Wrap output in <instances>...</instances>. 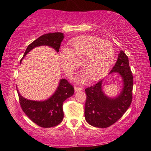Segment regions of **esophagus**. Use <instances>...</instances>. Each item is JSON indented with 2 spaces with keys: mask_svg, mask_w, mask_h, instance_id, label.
I'll return each mask as SVG.
<instances>
[{
  "mask_svg": "<svg viewBox=\"0 0 151 151\" xmlns=\"http://www.w3.org/2000/svg\"><path fill=\"white\" fill-rule=\"evenodd\" d=\"M83 90V88H79V87H74V91L75 92H78V91H80Z\"/></svg>",
  "mask_w": 151,
  "mask_h": 151,
  "instance_id": "esophagus-1",
  "label": "esophagus"
}]
</instances>
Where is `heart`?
<instances>
[{"label":"heart","mask_w":151,"mask_h":151,"mask_svg":"<svg viewBox=\"0 0 151 151\" xmlns=\"http://www.w3.org/2000/svg\"><path fill=\"white\" fill-rule=\"evenodd\" d=\"M70 48H62L59 58L62 69L70 76L81 65L83 71L74 78L83 83L88 79L96 81L104 77L112 66L115 51L112 44L93 36H80L68 42Z\"/></svg>","instance_id":"obj_1"}]
</instances>
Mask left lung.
Segmentation results:
<instances>
[{
    "label": "left lung",
    "mask_w": 151,
    "mask_h": 151,
    "mask_svg": "<svg viewBox=\"0 0 151 151\" xmlns=\"http://www.w3.org/2000/svg\"><path fill=\"white\" fill-rule=\"evenodd\" d=\"M118 73L122 78L123 88L116 97L107 96L102 90L103 80L85 89L87 95L85 118L91 126L107 128L118 121L130 106L132 101L133 76L129 58L120 50L118 59L110 73Z\"/></svg>",
    "instance_id": "left-lung-1"
}]
</instances>
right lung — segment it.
<instances>
[{
    "label": "right lung",
    "instance_id": "add662e5",
    "mask_svg": "<svg viewBox=\"0 0 151 151\" xmlns=\"http://www.w3.org/2000/svg\"><path fill=\"white\" fill-rule=\"evenodd\" d=\"M64 38L63 33H51L42 35L28 45L22 59L33 49L40 46H48L59 52L60 44ZM20 61V63H21ZM19 96V104L25 115L38 126L43 128H50L58 125L63 119V104L65 100L73 96L74 89L65 79H61L54 93L44 101H33Z\"/></svg>",
    "mask_w": 151,
    "mask_h": 151
}]
</instances>
